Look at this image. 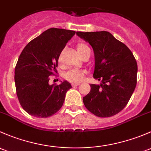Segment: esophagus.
<instances>
[{"instance_id": "obj_1", "label": "esophagus", "mask_w": 151, "mask_h": 151, "mask_svg": "<svg viewBox=\"0 0 151 151\" xmlns=\"http://www.w3.org/2000/svg\"><path fill=\"white\" fill-rule=\"evenodd\" d=\"M79 84H80V83H72V84H71V85H72L73 87H75V86H78Z\"/></svg>"}]
</instances>
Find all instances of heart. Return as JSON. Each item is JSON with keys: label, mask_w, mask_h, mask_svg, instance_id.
Returning <instances> with one entry per match:
<instances>
[{"label": "heart", "mask_w": 151, "mask_h": 151, "mask_svg": "<svg viewBox=\"0 0 151 151\" xmlns=\"http://www.w3.org/2000/svg\"><path fill=\"white\" fill-rule=\"evenodd\" d=\"M76 49H77V52L79 54L81 57L83 56L86 51H89L90 49L87 45L83 43H78L76 46ZM59 63L61 62V56L59 57ZM85 72L83 70H78V69H70L68 71H67L65 73L64 78L65 80L71 82V83H78L81 81L83 76H85Z\"/></svg>", "instance_id": "obj_1"}]
</instances>
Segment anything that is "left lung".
Listing matches in <instances>:
<instances>
[{
  "label": "left lung",
  "mask_w": 151,
  "mask_h": 151,
  "mask_svg": "<svg viewBox=\"0 0 151 151\" xmlns=\"http://www.w3.org/2000/svg\"><path fill=\"white\" fill-rule=\"evenodd\" d=\"M76 34L92 47L95 58L93 76L102 82L90 85V92L83 97V104L98 117L114 116L125 108L136 87V60L131 50L109 32Z\"/></svg>",
  "instance_id": "obj_1"
}]
</instances>
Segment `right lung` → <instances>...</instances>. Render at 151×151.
Returning a JSON list of instances; mask_svg holds the SVG:
<instances>
[{
    "instance_id": "right-lung-1",
    "label": "right lung",
    "mask_w": 151,
    "mask_h": 151,
    "mask_svg": "<svg viewBox=\"0 0 151 151\" xmlns=\"http://www.w3.org/2000/svg\"><path fill=\"white\" fill-rule=\"evenodd\" d=\"M76 32L50 28L29 42L15 67L17 95L22 108L38 118L55 114L64 103L70 83L49 84L50 76L57 73L58 59Z\"/></svg>"
}]
</instances>
